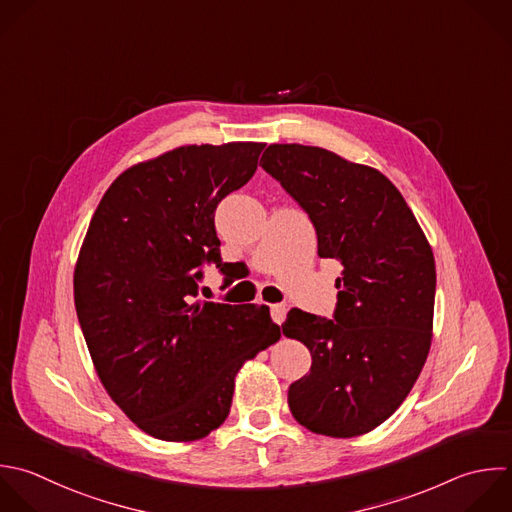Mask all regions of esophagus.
Wrapping results in <instances>:
<instances>
[{"instance_id": "1", "label": "esophagus", "mask_w": 512, "mask_h": 512, "mask_svg": "<svg viewBox=\"0 0 512 512\" xmlns=\"http://www.w3.org/2000/svg\"><path fill=\"white\" fill-rule=\"evenodd\" d=\"M286 312H288L286 304H272V306H270V314H272V320H274L276 324H282V322L286 320Z\"/></svg>"}]
</instances>
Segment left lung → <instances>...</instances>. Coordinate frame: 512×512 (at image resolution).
I'll return each mask as SVG.
<instances>
[{"instance_id":"obj_1","label":"left lung","mask_w":512,"mask_h":512,"mask_svg":"<svg viewBox=\"0 0 512 512\" xmlns=\"http://www.w3.org/2000/svg\"><path fill=\"white\" fill-rule=\"evenodd\" d=\"M260 166L308 212L318 256L344 266L334 320L292 308L282 324L312 354L310 372L288 388L290 412L316 434H366L402 404L426 362L432 248L376 168L300 144H270Z\"/></svg>"}]
</instances>
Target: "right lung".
<instances>
[{
  "instance_id": "add662e5",
  "label": "right lung",
  "mask_w": 512,
  "mask_h": 512,
  "mask_svg": "<svg viewBox=\"0 0 512 512\" xmlns=\"http://www.w3.org/2000/svg\"><path fill=\"white\" fill-rule=\"evenodd\" d=\"M262 150V142L190 144L128 168L82 242L74 302L94 368L154 438L214 432L238 370L280 338L268 306L198 298L200 266L222 264L214 210L254 176Z\"/></svg>"
}]
</instances>
